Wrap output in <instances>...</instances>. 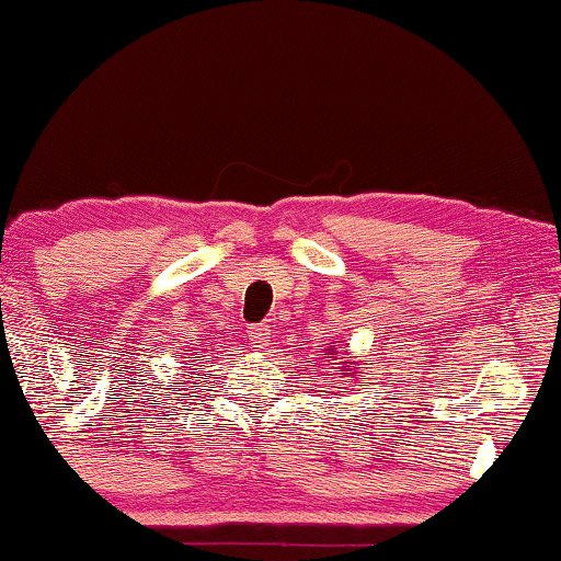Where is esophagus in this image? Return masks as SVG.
<instances>
[{
	"instance_id": "esophagus-1",
	"label": "esophagus",
	"mask_w": 561,
	"mask_h": 561,
	"mask_svg": "<svg viewBox=\"0 0 561 561\" xmlns=\"http://www.w3.org/2000/svg\"><path fill=\"white\" fill-rule=\"evenodd\" d=\"M271 336H273L271 327H255L253 331H250V341H253L257 348H265L267 341H271Z\"/></svg>"
}]
</instances>
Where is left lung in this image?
<instances>
[{
    "label": "left lung",
    "mask_w": 561,
    "mask_h": 561,
    "mask_svg": "<svg viewBox=\"0 0 561 561\" xmlns=\"http://www.w3.org/2000/svg\"><path fill=\"white\" fill-rule=\"evenodd\" d=\"M327 352H329V354H336V352H331V348H327ZM329 359H331V356H329ZM341 359H344V362H341V367H339V369H341V371H344V375H346V377H354V375H356V364H352V359H348V356H341ZM348 366H354L355 369L348 370Z\"/></svg>",
    "instance_id": "obj_1"
}]
</instances>
